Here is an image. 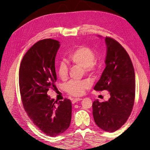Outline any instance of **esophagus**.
Instances as JSON below:
<instances>
[{
	"label": "esophagus",
	"mask_w": 150,
	"mask_h": 150,
	"mask_svg": "<svg viewBox=\"0 0 150 150\" xmlns=\"http://www.w3.org/2000/svg\"><path fill=\"white\" fill-rule=\"evenodd\" d=\"M82 100V98H74V99L73 100L72 103L74 104L75 103H77L78 101H80V100Z\"/></svg>",
	"instance_id": "esophagus-1"
}]
</instances>
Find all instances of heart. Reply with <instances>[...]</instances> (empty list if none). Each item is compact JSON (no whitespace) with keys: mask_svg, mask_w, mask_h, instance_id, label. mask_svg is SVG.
I'll list each match as a JSON object with an SVG mask.
<instances>
[{"mask_svg":"<svg viewBox=\"0 0 150 150\" xmlns=\"http://www.w3.org/2000/svg\"><path fill=\"white\" fill-rule=\"evenodd\" d=\"M94 51L86 46H79L70 53L68 60L73 64L83 67L85 71L94 73L97 71L98 65L95 61ZM57 73L61 79H65L68 76V68L64 62H60L57 68ZM88 88V84L85 82L69 81L64 86V90L68 94L75 97L84 95Z\"/></svg>","mask_w":150,"mask_h":150,"instance_id":"b5f03b06","label":"heart"}]
</instances>
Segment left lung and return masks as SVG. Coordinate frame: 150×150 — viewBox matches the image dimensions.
I'll return each instance as SVG.
<instances>
[{"label":"left lung","instance_id":"left-lung-1","mask_svg":"<svg viewBox=\"0 0 150 150\" xmlns=\"http://www.w3.org/2000/svg\"><path fill=\"white\" fill-rule=\"evenodd\" d=\"M105 43L106 68L94 90H108L110 98L103 103L95 100L92 107L98 128L113 132L125 124L131 114L135 95V76L132 60L124 47L110 37L105 38Z\"/></svg>","mask_w":150,"mask_h":150}]
</instances>
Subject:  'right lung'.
<instances>
[{
	"mask_svg": "<svg viewBox=\"0 0 150 150\" xmlns=\"http://www.w3.org/2000/svg\"><path fill=\"white\" fill-rule=\"evenodd\" d=\"M58 40L47 39L36 42L25 54L19 68V88L22 104L33 123L46 135L58 136L69 128L71 103L55 101L47 94L57 81L55 60Z\"/></svg>",
	"mask_w": 150,
	"mask_h": 150,
	"instance_id": "obj_1",
	"label": "right lung"
}]
</instances>
